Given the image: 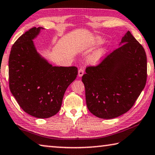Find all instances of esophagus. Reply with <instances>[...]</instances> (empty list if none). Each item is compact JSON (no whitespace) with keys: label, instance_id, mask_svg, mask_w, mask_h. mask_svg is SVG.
<instances>
[{"label":"esophagus","instance_id":"1","mask_svg":"<svg viewBox=\"0 0 155 155\" xmlns=\"http://www.w3.org/2000/svg\"><path fill=\"white\" fill-rule=\"evenodd\" d=\"M84 72H85L84 69H83V68H80L79 70H78V77H81L83 75V74H84Z\"/></svg>","mask_w":155,"mask_h":155}]
</instances>
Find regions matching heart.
<instances>
[{
  "instance_id": "heart-1",
  "label": "heart",
  "mask_w": 155,
  "mask_h": 155,
  "mask_svg": "<svg viewBox=\"0 0 155 155\" xmlns=\"http://www.w3.org/2000/svg\"><path fill=\"white\" fill-rule=\"evenodd\" d=\"M101 42H102L101 38H100L99 37H95L94 38H91L84 44L85 50H86L87 51L92 50V49H94L96 46H97ZM103 54H104V50H100L97 51L96 52L93 54L92 56L90 57V62L92 63H94V64L97 63L100 61L101 58L102 57Z\"/></svg>"
}]
</instances>
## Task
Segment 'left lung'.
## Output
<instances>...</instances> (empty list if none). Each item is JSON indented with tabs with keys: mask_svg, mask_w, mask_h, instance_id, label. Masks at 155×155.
Segmentation results:
<instances>
[{
	"mask_svg": "<svg viewBox=\"0 0 155 155\" xmlns=\"http://www.w3.org/2000/svg\"><path fill=\"white\" fill-rule=\"evenodd\" d=\"M123 45L83 75L88 110L101 119H113L133 106L146 85L147 57L144 48L127 31Z\"/></svg>",
	"mask_w": 155,
	"mask_h": 155,
	"instance_id": "8db88e82",
	"label": "left lung"
}]
</instances>
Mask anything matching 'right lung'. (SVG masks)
I'll use <instances>...</instances> for the list:
<instances>
[{
  "mask_svg": "<svg viewBox=\"0 0 155 155\" xmlns=\"http://www.w3.org/2000/svg\"><path fill=\"white\" fill-rule=\"evenodd\" d=\"M41 28L29 29L12 45L9 57V85L25 112L45 119L60 110L65 90L77 78L78 69L74 66L53 67L40 57L32 39Z\"/></svg>",
  "mask_w": 155,
  "mask_h": 155,
  "instance_id": "obj_1",
  "label": "right lung"
}]
</instances>
